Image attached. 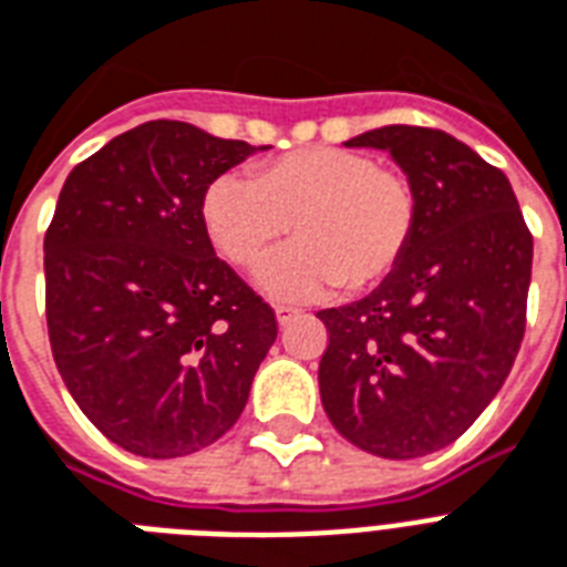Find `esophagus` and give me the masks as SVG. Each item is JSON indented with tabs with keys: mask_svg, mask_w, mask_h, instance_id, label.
<instances>
[{
	"mask_svg": "<svg viewBox=\"0 0 567 567\" xmlns=\"http://www.w3.org/2000/svg\"><path fill=\"white\" fill-rule=\"evenodd\" d=\"M300 315L302 311L293 309V306H279V309H276V320H279V327H288V323L300 318Z\"/></svg>",
	"mask_w": 567,
	"mask_h": 567,
	"instance_id": "obj_1",
	"label": "esophagus"
}]
</instances>
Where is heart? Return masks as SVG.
<instances>
[{"mask_svg":"<svg viewBox=\"0 0 567 567\" xmlns=\"http://www.w3.org/2000/svg\"><path fill=\"white\" fill-rule=\"evenodd\" d=\"M214 249L252 270L291 229L297 244L270 258L261 285L279 300H306L341 285L362 293L403 265L417 229V194L371 153L311 146L265 162L252 179L223 173L203 194Z\"/></svg>","mask_w":567,"mask_h":567,"instance_id":"1","label":"heart"}]
</instances>
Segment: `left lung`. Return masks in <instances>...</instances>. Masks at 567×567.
<instances>
[{
  "mask_svg": "<svg viewBox=\"0 0 567 567\" xmlns=\"http://www.w3.org/2000/svg\"><path fill=\"white\" fill-rule=\"evenodd\" d=\"M417 194L403 265L362 300L323 309L320 400L355 447L414 458L453 444L509 377L527 327L533 235L503 171L447 132L382 126Z\"/></svg>",
  "mask_w": 567,
  "mask_h": 567,
  "instance_id": "left-lung-1",
  "label": "left lung"
}]
</instances>
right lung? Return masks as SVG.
I'll return each mask as SVG.
<instances>
[{
	"instance_id": "add662e5",
	"label": "right lung",
	"mask_w": 567,
	"mask_h": 567,
	"mask_svg": "<svg viewBox=\"0 0 567 567\" xmlns=\"http://www.w3.org/2000/svg\"><path fill=\"white\" fill-rule=\"evenodd\" d=\"M252 153L150 120L75 164L58 196L49 344L87 421L135 456H188L229 432L276 341L274 309L214 256L199 212Z\"/></svg>"
}]
</instances>
